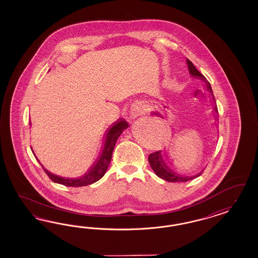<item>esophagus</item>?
Wrapping results in <instances>:
<instances>
[{
  "mask_svg": "<svg viewBox=\"0 0 258 258\" xmlns=\"http://www.w3.org/2000/svg\"><path fill=\"white\" fill-rule=\"evenodd\" d=\"M143 114H144V109L141 107L140 104H135L131 109V113H130V116L127 117V121L140 117Z\"/></svg>",
  "mask_w": 258,
  "mask_h": 258,
  "instance_id": "34e87169",
  "label": "esophagus"
}]
</instances>
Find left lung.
Wrapping results in <instances>:
<instances>
[{"mask_svg":"<svg viewBox=\"0 0 258 258\" xmlns=\"http://www.w3.org/2000/svg\"><path fill=\"white\" fill-rule=\"evenodd\" d=\"M186 62H187L188 71H189V74L192 78H196V79H200L203 81L205 83V86H206V91L209 93V96L210 98L212 97V100L215 103V105H213V115L215 117V121H216V125H217V121H219V115H218V108H217V105H216V101H215V97H214V94H213V91H212L211 85L210 83L206 80V78L203 77V75L199 72V71L196 69L194 64L191 62L189 59H186ZM216 112L217 114L216 115L214 112ZM152 114H155L157 116H160V117L164 118V116L159 112V111H152L151 112ZM149 162L150 164L151 168L153 169L154 173L156 174L157 176L163 180H166V181H169V182H178V181H187V180H193L195 178H198L199 176L202 175L203 171L196 174L194 176H185V175H182L180 174L178 172H175L173 169H171L166 163L164 162V157L162 154V151H157L154 153H151L149 154Z\"/></svg>","mask_w":258,"mask_h":258,"instance_id":"obj_1","label":"left lung"}]
</instances>
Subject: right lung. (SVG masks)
<instances>
[{
  "instance_id": "1",
  "label": "right lung",
  "mask_w": 258,
  "mask_h": 258,
  "mask_svg": "<svg viewBox=\"0 0 258 258\" xmlns=\"http://www.w3.org/2000/svg\"><path fill=\"white\" fill-rule=\"evenodd\" d=\"M29 125H31V121H30ZM126 127H128V125L125 121L122 120V118H119L114 123H112L111 125H109L106 131L104 146H103V149L100 152L98 160L93 164V166H91V168L84 175L78 177V178L61 177L59 175H56V174L47 170L46 168L39 162V159L35 155L31 148L32 152L34 153V155L38 160L39 164L42 166L43 170L48 175V177L55 183H59V184H63L65 186H71V187L85 186V185L92 184L95 181L100 180L102 177L105 175V173L109 167L111 156H112V152H113L114 146L116 144L118 137L122 134Z\"/></svg>"
}]
</instances>
